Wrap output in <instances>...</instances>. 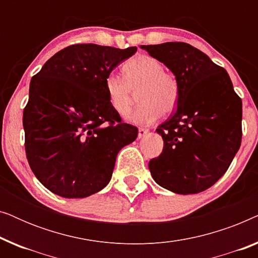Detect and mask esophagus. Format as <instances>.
<instances>
[{
    "mask_svg": "<svg viewBox=\"0 0 258 258\" xmlns=\"http://www.w3.org/2000/svg\"><path fill=\"white\" fill-rule=\"evenodd\" d=\"M148 133H149V130H148V129H146V128H140V129H139V137L141 139V137L146 136Z\"/></svg>",
    "mask_w": 258,
    "mask_h": 258,
    "instance_id": "esophagus-1",
    "label": "esophagus"
}]
</instances>
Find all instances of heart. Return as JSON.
<instances>
[{"label": "heart", "mask_w": 258, "mask_h": 258, "mask_svg": "<svg viewBox=\"0 0 258 258\" xmlns=\"http://www.w3.org/2000/svg\"><path fill=\"white\" fill-rule=\"evenodd\" d=\"M123 79L108 75L104 80V91L108 103L116 114L125 117L134 104V93L137 91L140 107L129 119L137 124H153L163 114L174 111L179 98V83L174 74L163 69L156 58L137 55L122 67Z\"/></svg>", "instance_id": "1"}]
</instances>
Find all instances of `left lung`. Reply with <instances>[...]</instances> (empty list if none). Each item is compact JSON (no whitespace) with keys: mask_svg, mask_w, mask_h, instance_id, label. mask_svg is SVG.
Segmentation results:
<instances>
[{"mask_svg":"<svg viewBox=\"0 0 258 258\" xmlns=\"http://www.w3.org/2000/svg\"><path fill=\"white\" fill-rule=\"evenodd\" d=\"M179 83L177 109L156 132L162 154L149 162L157 184L172 192L197 194L228 170L242 142V100L227 70L184 42L142 45Z\"/></svg>","mask_w":258,"mask_h":258,"instance_id":"1","label":"left lung"}]
</instances>
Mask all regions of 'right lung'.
<instances>
[{"label":"right lung","instance_id":"add662e5","mask_svg":"<svg viewBox=\"0 0 258 258\" xmlns=\"http://www.w3.org/2000/svg\"><path fill=\"white\" fill-rule=\"evenodd\" d=\"M137 51L94 43L49 58L29 87L23 110L27 160L38 181L66 199H83L110 181L118 151L139 129L108 103L104 80Z\"/></svg>","mask_w":258,"mask_h":258}]
</instances>
